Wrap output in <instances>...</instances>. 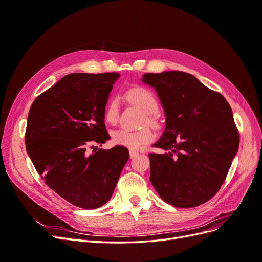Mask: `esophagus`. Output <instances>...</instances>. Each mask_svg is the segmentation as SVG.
Returning a JSON list of instances; mask_svg holds the SVG:
<instances>
[{
    "label": "esophagus",
    "mask_w": 262,
    "mask_h": 262,
    "mask_svg": "<svg viewBox=\"0 0 262 262\" xmlns=\"http://www.w3.org/2000/svg\"><path fill=\"white\" fill-rule=\"evenodd\" d=\"M129 153H130V157H131V158L136 157V156L139 154V153L137 152V150H133V149H130V152H129Z\"/></svg>",
    "instance_id": "esophagus-1"
}]
</instances>
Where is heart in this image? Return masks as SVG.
I'll list each match as a JSON object with an SVG mask.
<instances>
[{
    "label": "heart",
    "mask_w": 262,
    "mask_h": 262,
    "mask_svg": "<svg viewBox=\"0 0 262 262\" xmlns=\"http://www.w3.org/2000/svg\"><path fill=\"white\" fill-rule=\"evenodd\" d=\"M126 98L133 105L139 107L146 114V120L149 124L156 122L155 113L158 109V101L154 93L144 86H134L126 92ZM105 121L109 124L117 123L119 119V102L116 97L110 98L104 112ZM154 139V133L149 129L129 130L119 129L113 133V142L117 145L125 146L131 149H138Z\"/></svg>",
    "instance_id": "obj_1"
}]
</instances>
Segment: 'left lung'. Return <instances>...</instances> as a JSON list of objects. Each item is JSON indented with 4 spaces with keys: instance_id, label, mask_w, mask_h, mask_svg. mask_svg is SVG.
<instances>
[{
    "instance_id": "obj_1",
    "label": "left lung",
    "mask_w": 262,
    "mask_h": 262,
    "mask_svg": "<svg viewBox=\"0 0 262 262\" xmlns=\"http://www.w3.org/2000/svg\"><path fill=\"white\" fill-rule=\"evenodd\" d=\"M166 115V128L149 153L157 193L177 208H194L217 193L239 146V132L224 96L180 71L147 73Z\"/></svg>"
}]
</instances>
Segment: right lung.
I'll use <instances>...</instances> for the list:
<instances>
[{"mask_svg": "<svg viewBox=\"0 0 262 262\" xmlns=\"http://www.w3.org/2000/svg\"><path fill=\"white\" fill-rule=\"evenodd\" d=\"M118 77L117 72L68 74L29 109L25 143L30 160L46 185L78 208L107 203L129 160L121 145L90 153L110 138L104 112Z\"/></svg>", "mask_w": 262, "mask_h": 262, "instance_id": "add662e5", "label": "right lung"}]
</instances>
